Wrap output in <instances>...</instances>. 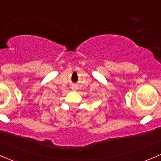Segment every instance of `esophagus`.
Wrapping results in <instances>:
<instances>
[{"label":"esophagus","instance_id":"esophagus-1","mask_svg":"<svg viewBox=\"0 0 161 161\" xmlns=\"http://www.w3.org/2000/svg\"><path fill=\"white\" fill-rule=\"evenodd\" d=\"M72 89H74H74H75V87H73Z\"/></svg>","mask_w":161,"mask_h":161}]
</instances>
